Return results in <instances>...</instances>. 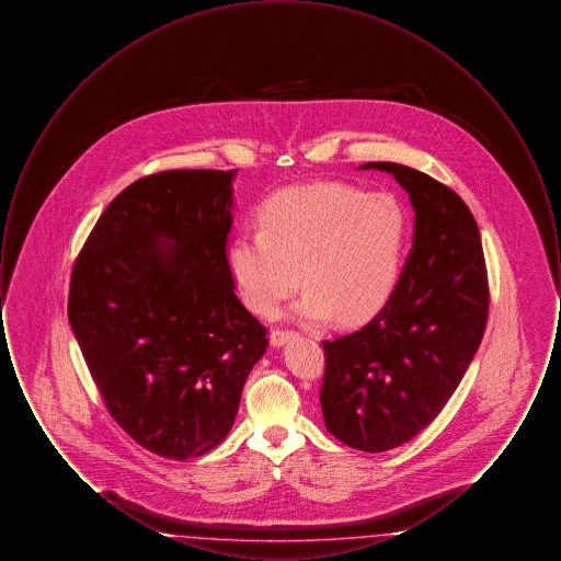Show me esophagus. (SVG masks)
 <instances>
[{
  "mask_svg": "<svg viewBox=\"0 0 561 561\" xmlns=\"http://www.w3.org/2000/svg\"><path fill=\"white\" fill-rule=\"evenodd\" d=\"M294 336H296V332H293V330H273V332L268 334V341H271L273 347H282V345H286Z\"/></svg>",
  "mask_w": 561,
  "mask_h": 561,
  "instance_id": "1",
  "label": "esophagus"
}]
</instances>
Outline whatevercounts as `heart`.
I'll return each instance as SVG.
<instances>
[{
  "instance_id": "obj_1",
  "label": "heart",
  "mask_w": 561,
  "mask_h": 561,
  "mask_svg": "<svg viewBox=\"0 0 561 561\" xmlns=\"http://www.w3.org/2000/svg\"><path fill=\"white\" fill-rule=\"evenodd\" d=\"M405 216L382 191L311 183L271 197L261 233H241L229 267L243 302L259 316L277 313L300 279L309 288L296 316L359 321L385 302L400 271Z\"/></svg>"
}]
</instances>
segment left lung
Masks as SVG:
<instances>
[{"label":"left lung","mask_w":561,"mask_h":561,"mask_svg":"<svg viewBox=\"0 0 561 561\" xmlns=\"http://www.w3.org/2000/svg\"><path fill=\"white\" fill-rule=\"evenodd\" d=\"M393 174L414 208L405 267L378 316L323 341L325 428L355 450L387 453L444 410L480 348L488 321V273L480 229L453 188L425 172L370 161Z\"/></svg>","instance_id":"8db88e82"}]
</instances>
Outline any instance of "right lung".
<instances>
[{
  "label": "right lung",
  "instance_id": "right-lung-1",
  "mask_svg": "<svg viewBox=\"0 0 561 561\" xmlns=\"http://www.w3.org/2000/svg\"><path fill=\"white\" fill-rule=\"evenodd\" d=\"M238 170H168L124 188L73 265L69 323L108 414L170 460L233 427L267 330L233 293Z\"/></svg>",
  "mask_w": 561,
  "mask_h": 561
}]
</instances>
